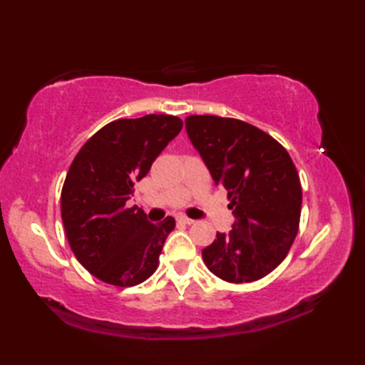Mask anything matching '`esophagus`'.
Instances as JSON below:
<instances>
[{
  "instance_id": "34e87169",
  "label": "esophagus",
  "mask_w": 365,
  "mask_h": 365,
  "mask_svg": "<svg viewBox=\"0 0 365 365\" xmlns=\"http://www.w3.org/2000/svg\"><path fill=\"white\" fill-rule=\"evenodd\" d=\"M177 221H180L183 224H195V220H191V218H188V216H183V215L177 216Z\"/></svg>"
}]
</instances>
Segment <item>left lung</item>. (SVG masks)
I'll list each match as a JSON object with an SVG mask.
<instances>
[{
	"instance_id": "left-lung-1",
	"label": "left lung",
	"mask_w": 365,
	"mask_h": 365,
	"mask_svg": "<svg viewBox=\"0 0 365 365\" xmlns=\"http://www.w3.org/2000/svg\"><path fill=\"white\" fill-rule=\"evenodd\" d=\"M187 133L216 185L227 191L235 222L202 250L207 268L243 284L269 274L298 234L302 191L289 152L251 123L188 115Z\"/></svg>"
}]
</instances>
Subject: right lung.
<instances>
[{
    "label": "right lung",
    "mask_w": 365,
    "mask_h": 365,
    "mask_svg": "<svg viewBox=\"0 0 365 365\" xmlns=\"http://www.w3.org/2000/svg\"><path fill=\"white\" fill-rule=\"evenodd\" d=\"M182 127V119L168 114L110 122L68 168L61 191L66 235L75 257L100 281L133 287L157 269L175 220L168 216L153 224L141 208L125 204Z\"/></svg>",
    "instance_id": "right-lung-1"
}]
</instances>
